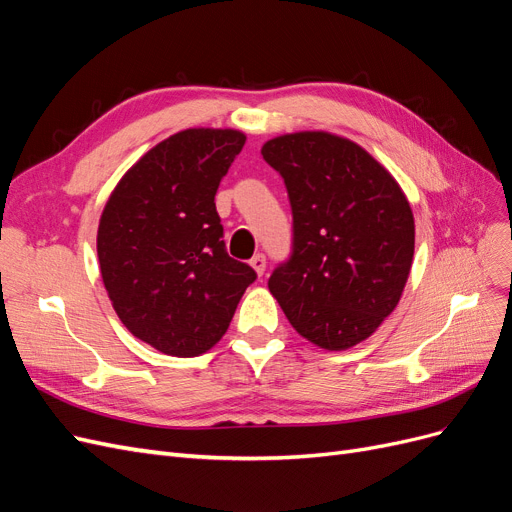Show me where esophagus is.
Returning a JSON list of instances; mask_svg holds the SVG:
<instances>
[{"mask_svg":"<svg viewBox=\"0 0 512 512\" xmlns=\"http://www.w3.org/2000/svg\"><path fill=\"white\" fill-rule=\"evenodd\" d=\"M250 265H252V269H254L258 275L265 273V269H267V258H265V254H254V258L250 260Z\"/></svg>","mask_w":512,"mask_h":512,"instance_id":"obj_1","label":"esophagus"}]
</instances>
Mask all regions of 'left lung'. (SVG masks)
Wrapping results in <instances>:
<instances>
[{
	"label": "left lung",
	"mask_w": 512,
	"mask_h": 512,
	"mask_svg": "<svg viewBox=\"0 0 512 512\" xmlns=\"http://www.w3.org/2000/svg\"><path fill=\"white\" fill-rule=\"evenodd\" d=\"M292 207V254L269 290L301 337L348 350L397 307L414 256L404 190L374 156L331 132H294L262 145Z\"/></svg>",
	"instance_id": "obj_1"
}]
</instances>
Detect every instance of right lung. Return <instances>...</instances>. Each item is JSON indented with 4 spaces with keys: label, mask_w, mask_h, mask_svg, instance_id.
<instances>
[{
    "label": "right lung",
    "mask_w": 512,
    "mask_h": 512,
    "mask_svg": "<svg viewBox=\"0 0 512 512\" xmlns=\"http://www.w3.org/2000/svg\"><path fill=\"white\" fill-rule=\"evenodd\" d=\"M245 134L181 130L149 149L108 196L98 226L102 282L134 337L198 356L226 333L256 271L230 258L215 192Z\"/></svg>",
    "instance_id": "add662e5"
}]
</instances>
